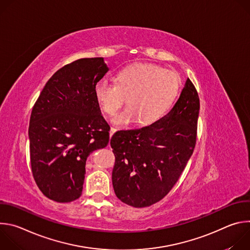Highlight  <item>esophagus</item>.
Listing matches in <instances>:
<instances>
[{
  "instance_id": "1",
  "label": "esophagus",
  "mask_w": 250,
  "mask_h": 250,
  "mask_svg": "<svg viewBox=\"0 0 250 250\" xmlns=\"http://www.w3.org/2000/svg\"><path fill=\"white\" fill-rule=\"evenodd\" d=\"M116 131H117V128H116V127H111V129H110V135L112 136Z\"/></svg>"
}]
</instances>
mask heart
<instances>
[{"instance_id":"heart-1","label":"heart","mask_w":250,"mask_h":250,"mask_svg":"<svg viewBox=\"0 0 250 250\" xmlns=\"http://www.w3.org/2000/svg\"><path fill=\"white\" fill-rule=\"evenodd\" d=\"M179 88V77L173 70L137 63L121 70L116 83L98 81L94 95L100 108L109 116H114L127 98L128 108L114 119L115 124L126 125L138 120L142 125H151L167 113Z\"/></svg>"}]
</instances>
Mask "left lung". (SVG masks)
Listing matches in <instances>:
<instances>
[{
    "instance_id": "left-lung-1",
    "label": "left lung",
    "mask_w": 250,
    "mask_h": 250,
    "mask_svg": "<svg viewBox=\"0 0 250 250\" xmlns=\"http://www.w3.org/2000/svg\"><path fill=\"white\" fill-rule=\"evenodd\" d=\"M199 111L198 92L188 78L167 115L147 126L119 130L112 136L116 157L112 181L123 203L149 207L170 192L193 154Z\"/></svg>"
}]
</instances>
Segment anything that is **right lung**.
Wrapping results in <instances>:
<instances>
[{
	"mask_svg": "<svg viewBox=\"0 0 250 250\" xmlns=\"http://www.w3.org/2000/svg\"><path fill=\"white\" fill-rule=\"evenodd\" d=\"M108 70L103 57L69 63L51 76L33 105L28 127L31 171L52 201L69 203L81 196L88 156L109 144L110 125L94 95Z\"/></svg>",
	"mask_w": 250,
	"mask_h": 250,
	"instance_id": "add662e5",
	"label": "right lung"
}]
</instances>
